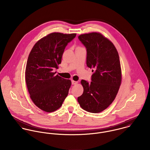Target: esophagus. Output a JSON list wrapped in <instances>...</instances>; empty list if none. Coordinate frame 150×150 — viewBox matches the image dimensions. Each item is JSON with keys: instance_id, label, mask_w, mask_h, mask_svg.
I'll return each instance as SVG.
<instances>
[{"instance_id": "obj_1", "label": "esophagus", "mask_w": 150, "mask_h": 150, "mask_svg": "<svg viewBox=\"0 0 150 150\" xmlns=\"http://www.w3.org/2000/svg\"><path fill=\"white\" fill-rule=\"evenodd\" d=\"M77 81H74V80H72L71 81V84H72V85H76V84H77Z\"/></svg>"}]
</instances>
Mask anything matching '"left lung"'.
<instances>
[{"label": "left lung", "instance_id": "left-lung-1", "mask_svg": "<svg viewBox=\"0 0 150 150\" xmlns=\"http://www.w3.org/2000/svg\"><path fill=\"white\" fill-rule=\"evenodd\" d=\"M80 41L86 49V65L93 72L91 82L82 80L84 88L77 100L88 112L98 113L113 102L121 83V69L114 45L100 33L81 35Z\"/></svg>", "mask_w": 150, "mask_h": 150}]
</instances>
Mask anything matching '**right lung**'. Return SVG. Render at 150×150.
Masks as SVG:
<instances>
[{
  "label": "right lung",
  "mask_w": 150,
  "mask_h": 150,
  "mask_svg": "<svg viewBox=\"0 0 150 150\" xmlns=\"http://www.w3.org/2000/svg\"><path fill=\"white\" fill-rule=\"evenodd\" d=\"M76 33L54 32L39 40L32 48L26 63L25 81L35 105L45 112L61 107L71 84L70 80L55 75L65 47Z\"/></svg>",
  "instance_id": "1"
}]
</instances>
